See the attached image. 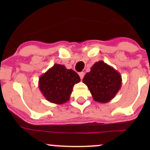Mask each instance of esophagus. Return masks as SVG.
Segmentation results:
<instances>
[{
    "instance_id": "34e87169",
    "label": "esophagus",
    "mask_w": 150,
    "mask_h": 150,
    "mask_svg": "<svg viewBox=\"0 0 150 150\" xmlns=\"http://www.w3.org/2000/svg\"><path fill=\"white\" fill-rule=\"evenodd\" d=\"M84 75H85V73L83 72H79V75H80V78H81V79H83V78Z\"/></svg>"
}]
</instances>
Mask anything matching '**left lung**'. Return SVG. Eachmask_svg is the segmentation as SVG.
Here are the masks:
<instances>
[{
    "mask_svg": "<svg viewBox=\"0 0 150 150\" xmlns=\"http://www.w3.org/2000/svg\"><path fill=\"white\" fill-rule=\"evenodd\" d=\"M83 82L88 86L93 100L107 103L115 96L121 88L122 78L112 67L99 61L85 75Z\"/></svg>",
    "mask_w": 150,
    "mask_h": 150,
    "instance_id": "left-lung-1",
    "label": "left lung"
}]
</instances>
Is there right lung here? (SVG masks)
<instances>
[{
  "label": "right lung",
  "instance_id": "right-lung-1",
  "mask_svg": "<svg viewBox=\"0 0 150 150\" xmlns=\"http://www.w3.org/2000/svg\"><path fill=\"white\" fill-rule=\"evenodd\" d=\"M80 81L81 78L75 71L55 64L40 77L38 86L47 101L62 104L69 100L74 85Z\"/></svg>",
  "mask_w": 150,
  "mask_h": 150
}]
</instances>
